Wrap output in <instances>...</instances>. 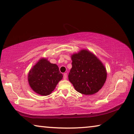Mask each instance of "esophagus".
Returning <instances> with one entry per match:
<instances>
[{"instance_id":"obj_1","label":"esophagus","mask_w":134,"mask_h":134,"mask_svg":"<svg viewBox=\"0 0 134 134\" xmlns=\"http://www.w3.org/2000/svg\"><path fill=\"white\" fill-rule=\"evenodd\" d=\"M63 79H64V80H66L67 79V73H64L63 74Z\"/></svg>"}]
</instances>
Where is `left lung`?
<instances>
[{
    "label": "left lung",
    "instance_id": "8db88e82",
    "mask_svg": "<svg viewBox=\"0 0 134 134\" xmlns=\"http://www.w3.org/2000/svg\"><path fill=\"white\" fill-rule=\"evenodd\" d=\"M71 60L72 68L69 74V80L76 91L86 95L98 92L107 77L103 63L86 49L72 54Z\"/></svg>",
    "mask_w": 134,
    "mask_h": 134
}]
</instances>
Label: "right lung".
<instances>
[{
    "label": "right lung",
    "instance_id": "right-lung-1",
    "mask_svg": "<svg viewBox=\"0 0 134 134\" xmlns=\"http://www.w3.org/2000/svg\"><path fill=\"white\" fill-rule=\"evenodd\" d=\"M63 79L58 67L46 58L40 59L30 70L28 76L29 86L35 93L42 96L51 94Z\"/></svg>",
    "mask_w": 134,
    "mask_h": 134
}]
</instances>
